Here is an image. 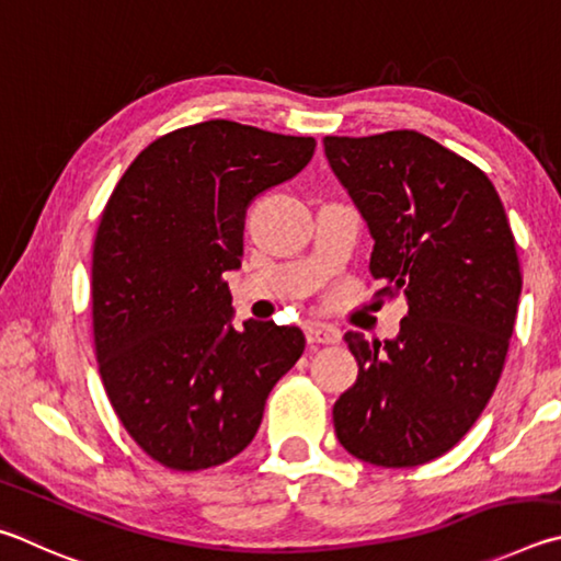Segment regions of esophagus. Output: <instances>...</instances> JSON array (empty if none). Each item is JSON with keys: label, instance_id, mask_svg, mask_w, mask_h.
Returning <instances> with one entry per match:
<instances>
[{"label": "esophagus", "instance_id": "esophagus-1", "mask_svg": "<svg viewBox=\"0 0 561 561\" xmlns=\"http://www.w3.org/2000/svg\"><path fill=\"white\" fill-rule=\"evenodd\" d=\"M306 337L310 345H332L340 340V332L330 325H320V322H310L306 328Z\"/></svg>", "mask_w": 561, "mask_h": 561}]
</instances>
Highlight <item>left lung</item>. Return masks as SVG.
Listing matches in <instances>:
<instances>
[{"label": "left lung", "instance_id": "8db88e82", "mask_svg": "<svg viewBox=\"0 0 561 561\" xmlns=\"http://www.w3.org/2000/svg\"><path fill=\"white\" fill-rule=\"evenodd\" d=\"M322 145L375 239L377 296L409 308L394 340L345 335L359 375L332 409L335 434L371 466L428 463L468 434L503 375L523 290L515 236L485 172L426 135Z\"/></svg>", "mask_w": 561, "mask_h": 561}]
</instances>
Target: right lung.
<instances>
[{"label":"right lung","mask_w":561,"mask_h":561,"mask_svg":"<svg viewBox=\"0 0 561 561\" xmlns=\"http://www.w3.org/2000/svg\"><path fill=\"white\" fill-rule=\"evenodd\" d=\"M312 152V137L196 123L147 145L107 199L91 268L98 369L157 463L204 470L239 456L306 350L300 328H233L224 275L241 265L249 204Z\"/></svg>","instance_id":"right-lung-1"}]
</instances>
